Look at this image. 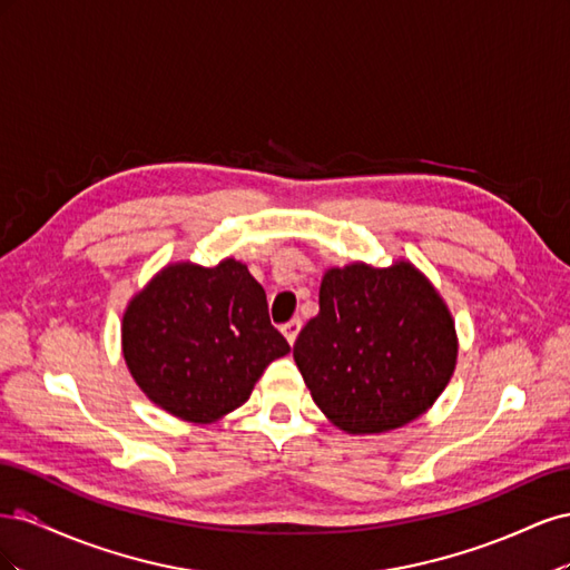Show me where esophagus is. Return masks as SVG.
I'll use <instances>...</instances> for the list:
<instances>
[{"label":"esophagus","mask_w":570,"mask_h":570,"mask_svg":"<svg viewBox=\"0 0 570 570\" xmlns=\"http://www.w3.org/2000/svg\"><path fill=\"white\" fill-rule=\"evenodd\" d=\"M299 331H302V321H299V318H292V321H287V323L283 325V333H285V337H287L289 344L297 342Z\"/></svg>","instance_id":"1"}]
</instances>
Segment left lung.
<instances>
[{
	"label": "left lung",
	"instance_id": "8db88e82",
	"mask_svg": "<svg viewBox=\"0 0 570 570\" xmlns=\"http://www.w3.org/2000/svg\"><path fill=\"white\" fill-rule=\"evenodd\" d=\"M295 342L314 402L347 433H385L433 404L456 364L454 323L411 264L331 268Z\"/></svg>",
	"mask_w": 570,
	"mask_h": 570
}]
</instances>
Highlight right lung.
<instances>
[{
  "label": "right lung",
  "instance_id": "obj_1",
  "mask_svg": "<svg viewBox=\"0 0 570 570\" xmlns=\"http://www.w3.org/2000/svg\"><path fill=\"white\" fill-rule=\"evenodd\" d=\"M289 352L266 292L245 264L164 268L124 316V356L151 402L209 423L243 406L271 361Z\"/></svg>",
  "mask_w": 570,
  "mask_h": 570
}]
</instances>
